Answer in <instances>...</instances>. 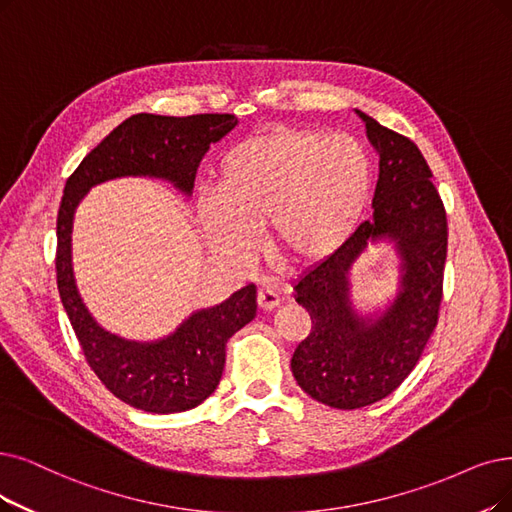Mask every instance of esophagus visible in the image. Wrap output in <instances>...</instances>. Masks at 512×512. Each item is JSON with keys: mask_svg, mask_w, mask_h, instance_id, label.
Masks as SVG:
<instances>
[{"mask_svg": "<svg viewBox=\"0 0 512 512\" xmlns=\"http://www.w3.org/2000/svg\"><path fill=\"white\" fill-rule=\"evenodd\" d=\"M279 302H281V298L275 290L264 288V290L258 292V304H260L262 311H273L275 306H279Z\"/></svg>", "mask_w": 512, "mask_h": 512, "instance_id": "1", "label": "esophagus"}]
</instances>
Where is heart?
I'll return each instance as SVG.
<instances>
[{
    "mask_svg": "<svg viewBox=\"0 0 512 512\" xmlns=\"http://www.w3.org/2000/svg\"><path fill=\"white\" fill-rule=\"evenodd\" d=\"M372 195V161L361 142L317 128H273L243 138L216 166V193L197 197L212 250L233 262L269 250L315 267L353 237Z\"/></svg>",
    "mask_w": 512,
    "mask_h": 512,
    "instance_id": "1",
    "label": "heart"
}]
</instances>
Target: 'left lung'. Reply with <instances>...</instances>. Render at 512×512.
<instances>
[{"label":"left lung","mask_w":512,"mask_h":512,"mask_svg":"<svg viewBox=\"0 0 512 512\" xmlns=\"http://www.w3.org/2000/svg\"><path fill=\"white\" fill-rule=\"evenodd\" d=\"M380 157L374 218L294 285L313 327L292 355L298 386L336 410H357L391 395L431 338L441 304L447 218L433 172L410 138L355 111ZM393 242L400 285L384 310L352 304L350 271L367 244Z\"/></svg>","instance_id":"1"}]
</instances>
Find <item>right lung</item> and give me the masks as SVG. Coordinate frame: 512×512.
<instances>
[{"label": "right lung", "mask_w": 512, "mask_h": 512, "mask_svg": "<svg viewBox=\"0 0 512 512\" xmlns=\"http://www.w3.org/2000/svg\"><path fill=\"white\" fill-rule=\"evenodd\" d=\"M237 124L229 113L132 115L84 157L65 185L56 220L58 294L94 374L136 410L187 412L216 391L227 340L256 317V285H245L220 304L191 313L163 338L136 342L111 334L92 317L77 290L71 260L75 210L92 187L126 176L166 180L191 197L201 157Z\"/></svg>", "instance_id": "1"}]
</instances>
